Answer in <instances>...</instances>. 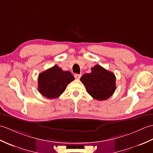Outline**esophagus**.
Wrapping results in <instances>:
<instances>
[{
	"label": "esophagus",
	"instance_id": "34e87169",
	"mask_svg": "<svg viewBox=\"0 0 153 153\" xmlns=\"http://www.w3.org/2000/svg\"><path fill=\"white\" fill-rule=\"evenodd\" d=\"M81 76H82V74H74L75 78L77 79H79L80 78V77H81Z\"/></svg>",
	"mask_w": 153,
	"mask_h": 153
}]
</instances>
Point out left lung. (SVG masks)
<instances>
[{"instance_id":"left-lung-1","label":"left lung","mask_w":153,"mask_h":153,"mask_svg":"<svg viewBox=\"0 0 153 153\" xmlns=\"http://www.w3.org/2000/svg\"><path fill=\"white\" fill-rule=\"evenodd\" d=\"M80 81L85 85L87 92L98 100L108 99L116 90L115 75L100 65L93 67L91 73L83 74Z\"/></svg>"}]
</instances>
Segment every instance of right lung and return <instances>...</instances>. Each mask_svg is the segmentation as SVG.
Masks as SVG:
<instances>
[{
	"label": "right lung",
	"instance_id": "add662e5",
	"mask_svg": "<svg viewBox=\"0 0 153 153\" xmlns=\"http://www.w3.org/2000/svg\"><path fill=\"white\" fill-rule=\"evenodd\" d=\"M74 80L71 72L64 71L55 65L39 74L38 90L48 99H55L66 90L67 85Z\"/></svg>",
	"mask_w": 153,
	"mask_h": 153
}]
</instances>
